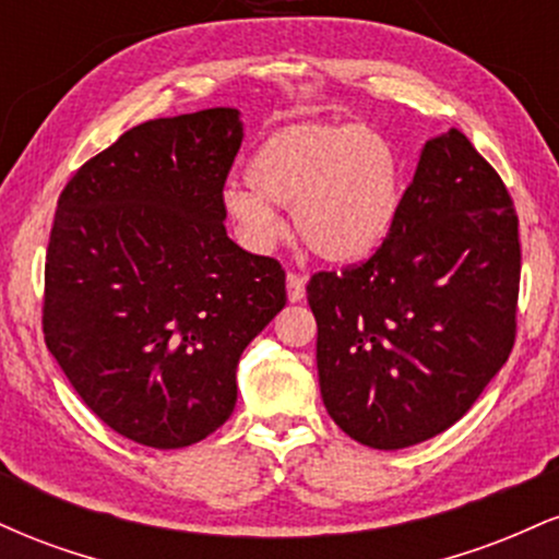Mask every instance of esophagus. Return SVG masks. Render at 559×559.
Returning <instances> with one entry per match:
<instances>
[{
  "instance_id": "esophagus-1",
  "label": "esophagus",
  "mask_w": 559,
  "mask_h": 559,
  "mask_svg": "<svg viewBox=\"0 0 559 559\" xmlns=\"http://www.w3.org/2000/svg\"><path fill=\"white\" fill-rule=\"evenodd\" d=\"M286 294H288V301H301L305 299V275L299 273H288L286 275Z\"/></svg>"
}]
</instances>
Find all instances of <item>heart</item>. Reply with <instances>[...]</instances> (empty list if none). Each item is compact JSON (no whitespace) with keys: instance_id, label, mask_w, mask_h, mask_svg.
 <instances>
[{"instance_id":"b5f03b06","label":"heart","mask_w":559,"mask_h":559,"mask_svg":"<svg viewBox=\"0 0 559 559\" xmlns=\"http://www.w3.org/2000/svg\"><path fill=\"white\" fill-rule=\"evenodd\" d=\"M252 189H223V215L249 249L284 236L278 207L320 260L346 265L381 247L402 207V163L394 144L355 123H292L258 146L247 165Z\"/></svg>"}]
</instances>
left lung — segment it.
<instances>
[{"label": "left lung", "instance_id": "1", "mask_svg": "<svg viewBox=\"0 0 559 559\" xmlns=\"http://www.w3.org/2000/svg\"><path fill=\"white\" fill-rule=\"evenodd\" d=\"M518 286V215L502 178L457 128L426 141L376 254L307 284L333 423L373 449L454 426L510 357Z\"/></svg>", "mask_w": 559, "mask_h": 559}]
</instances>
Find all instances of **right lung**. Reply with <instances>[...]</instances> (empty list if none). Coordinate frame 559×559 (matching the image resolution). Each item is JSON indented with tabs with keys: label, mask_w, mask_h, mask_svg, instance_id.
<instances>
[{
	"label": "right lung",
	"mask_w": 559,
	"mask_h": 559,
	"mask_svg": "<svg viewBox=\"0 0 559 559\" xmlns=\"http://www.w3.org/2000/svg\"><path fill=\"white\" fill-rule=\"evenodd\" d=\"M239 110L146 120L83 163L44 267V342L86 407L136 444L223 426L241 352L286 305L278 260L228 239L221 197Z\"/></svg>",
	"instance_id": "1"
}]
</instances>
